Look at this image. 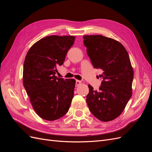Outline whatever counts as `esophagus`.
<instances>
[{
  "instance_id": "1",
  "label": "esophagus",
  "mask_w": 152,
  "mask_h": 152,
  "mask_svg": "<svg viewBox=\"0 0 152 152\" xmlns=\"http://www.w3.org/2000/svg\"><path fill=\"white\" fill-rule=\"evenodd\" d=\"M81 84H82V82L81 81L76 80V82H75V86H76V87L80 86Z\"/></svg>"
}]
</instances>
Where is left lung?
<instances>
[{"label": "left lung", "instance_id": "obj_1", "mask_svg": "<svg viewBox=\"0 0 152 152\" xmlns=\"http://www.w3.org/2000/svg\"><path fill=\"white\" fill-rule=\"evenodd\" d=\"M84 44L95 68L103 71L99 90L89 85L86 102L101 121L108 122L124 111L132 96L134 72L128 53L118 41L101 35H85Z\"/></svg>", "mask_w": 152, "mask_h": 152}]
</instances>
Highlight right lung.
Instances as JSON below:
<instances>
[{
    "label": "right lung",
    "mask_w": 152,
    "mask_h": 152,
    "mask_svg": "<svg viewBox=\"0 0 152 152\" xmlns=\"http://www.w3.org/2000/svg\"><path fill=\"white\" fill-rule=\"evenodd\" d=\"M75 39L74 36L45 37L32 45L26 55L23 85L33 108L44 120H57L70 108L75 80H65L55 74Z\"/></svg>",
    "instance_id": "add662e5"
}]
</instances>
